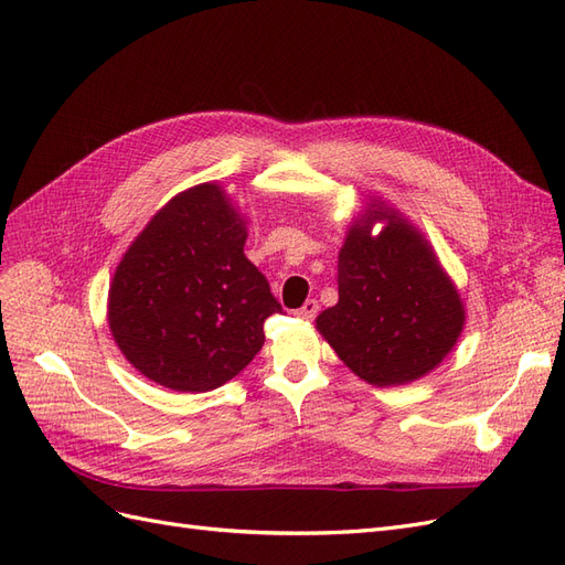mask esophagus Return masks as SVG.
I'll return each mask as SVG.
<instances>
[{
	"instance_id": "34e87169",
	"label": "esophagus",
	"mask_w": 565,
	"mask_h": 565,
	"mask_svg": "<svg viewBox=\"0 0 565 565\" xmlns=\"http://www.w3.org/2000/svg\"><path fill=\"white\" fill-rule=\"evenodd\" d=\"M318 309H320L318 301H316V299H309V301H306V303L301 306V309L297 311V316L303 318V320H313V318L318 316Z\"/></svg>"
}]
</instances>
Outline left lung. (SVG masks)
Masks as SVG:
<instances>
[{
    "label": "left lung",
    "instance_id": "1",
    "mask_svg": "<svg viewBox=\"0 0 565 565\" xmlns=\"http://www.w3.org/2000/svg\"><path fill=\"white\" fill-rule=\"evenodd\" d=\"M374 220L385 231L372 238ZM339 301L316 320L337 355L374 386L431 372L457 344L465 306L431 245L384 202L355 218L337 264Z\"/></svg>",
    "mask_w": 565,
    "mask_h": 565
}]
</instances>
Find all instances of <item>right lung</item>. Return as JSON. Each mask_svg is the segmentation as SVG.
<instances>
[{
    "instance_id": "obj_1",
    "label": "right lung",
    "mask_w": 565,
    "mask_h": 565,
    "mask_svg": "<svg viewBox=\"0 0 565 565\" xmlns=\"http://www.w3.org/2000/svg\"><path fill=\"white\" fill-rule=\"evenodd\" d=\"M247 228L216 183L179 193L119 262L108 322L143 377L172 391L218 388L264 347L280 313L264 273L245 256Z\"/></svg>"
}]
</instances>
